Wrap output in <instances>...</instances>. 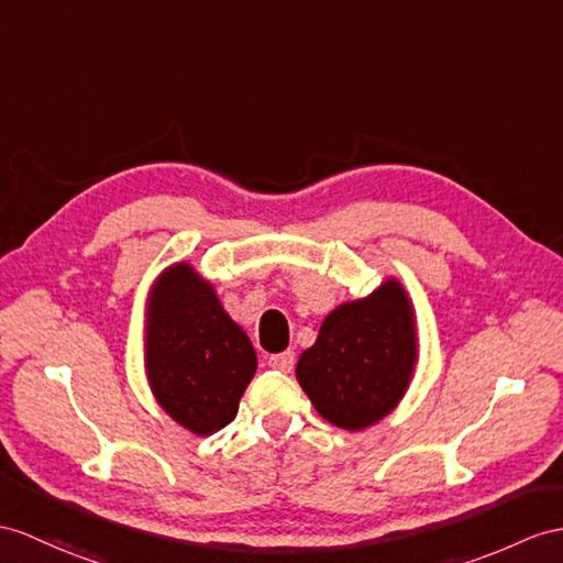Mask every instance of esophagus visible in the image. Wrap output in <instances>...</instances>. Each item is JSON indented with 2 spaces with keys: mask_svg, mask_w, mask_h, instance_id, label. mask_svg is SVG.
<instances>
[{
  "mask_svg": "<svg viewBox=\"0 0 563 563\" xmlns=\"http://www.w3.org/2000/svg\"><path fill=\"white\" fill-rule=\"evenodd\" d=\"M294 363H296V358H294V353H291V351L272 353L269 358H267V365H269L272 369H279V373H291V369H294Z\"/></svg>",
  "mask_w": 563,
  "mask_h": 563,
  "instance_id": "obj_1",
  "label": "esophagus"
}]
</instances>
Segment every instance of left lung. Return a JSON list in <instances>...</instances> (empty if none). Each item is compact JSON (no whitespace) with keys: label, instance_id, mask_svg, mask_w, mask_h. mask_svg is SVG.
Segmentation results:
<instances>
[{"label":"left lung","instance_id":"left-lung-1","mask_svg":"<svg viewBox=\"0 0 563 563\" xmlns=\"http://www.w3.org/2000/svg\"><path fill=\"white\" fill-rule=\"evenodd\" d=\"M418 363L413 306L396 279L327 314L300 353L296 377L314 410L351 432L385 418L404 399Z\"/></svg>","mask_w":563,"mask_h":563}]
</instances>
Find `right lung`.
I'll return each mask as SVG.
<instances>
[{
  "mask_svg": "<svg viewBox=\"0 0 563 563\" xmlns=\"http://www.w3.org/2000/svg\"><path fill=\"white\" fill-rule=\"evenodd\" d=\"M257 355L210 282L188 263L164 269L147 300L145 369L157 404L198 437L236 418Z\"/></svg>",
  "mask_w": 563,
  "mask_h": 563,
  "instance_id": "1",
  "label": "right lung"
}]
</instances>
